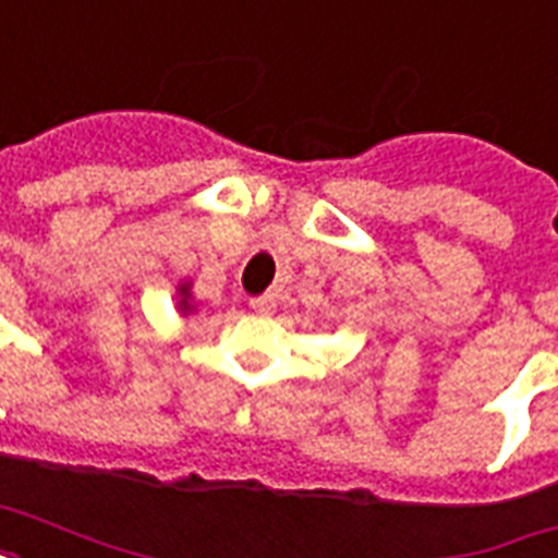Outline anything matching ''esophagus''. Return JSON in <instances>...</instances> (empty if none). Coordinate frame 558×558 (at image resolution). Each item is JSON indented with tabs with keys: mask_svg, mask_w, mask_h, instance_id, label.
Returning a JSON list of instances; mask_svg holds the SVG:
<instances>
[{
	"mask_svg": "<svg viewBox=\"0 0 558 558\" xmlns=\"http://www.w3.org/2000/svg\"><path fill=\"white\" fill-rule=\"evenodd\" d=\"M257 315H271L275 313V306H278V298L275 295H257L252 298V304H248Z\"/></svg>",
	"mask_w": 558,
	"mask_h": 558,
	"instance_id": "1",
	"label": "esophagus"
}]
</instances>
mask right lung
I'll use <instances>...</instances> for the list:
<instances>
[{
  "label": "right lung",
  "mask_w": 558,
  "mask_h": 558,
  "mask_svg": "<svg viewBox=\"0 0 558 558\" xmlns=\"http://www.w3.org/2000/svg\"><path fill=\"white\" fill-rule=\"evenodd\" d=\"M179 310H182V313H191V310H193L191 283H182V287H179Z\"/></svg>",
  "instance_id": "add662e5"
}]
</instances>
